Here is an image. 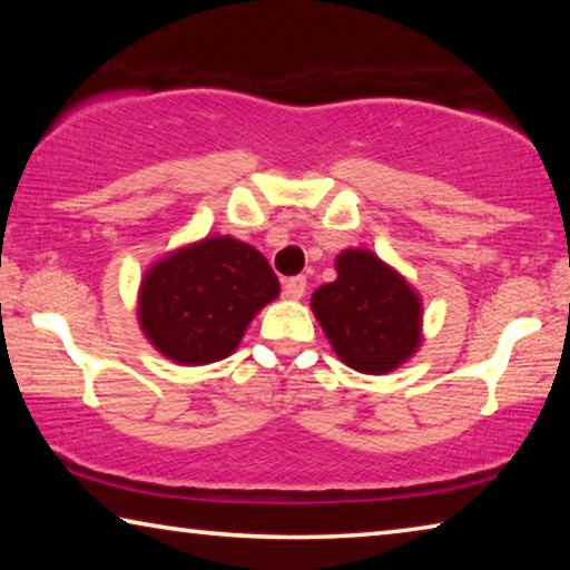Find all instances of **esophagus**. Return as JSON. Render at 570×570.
Returning <instances> with one entry per match:
<instances>
[{
    "instance_id": "1",
    "label": "esophagus",
    "mask_w": 570,
    "mask_h": 570,
    "mask_svg": "<svg viewBox=\"0 0 570 570\" xmlns=\"http://www.w3.org/2000/svg\"><path fill=\"white\" fill-rule=\"evenodd\" d=\"M304 292H306V278L304 276H292V278H286V282H284V296L292 298V302L302 298Z\"/></svg>"
}]
</instances>
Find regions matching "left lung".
Here are the masks:
<instances>
[{"label": "left lung", "instance_id": "8db88e82", "mask_svg": "<svg viewBox=\"0 0 570 570\" xmlns=\"http://www.w3.org/2000/svg\"><path fill=\"white\" fill-rule=\"evenodd\" d=\"M336 278L312 294V312L336 356L362 374H387L422 346V298L370 248H344Z\"/></svg>", "mask_w": 570, "mask_h": 570}]
</instances>
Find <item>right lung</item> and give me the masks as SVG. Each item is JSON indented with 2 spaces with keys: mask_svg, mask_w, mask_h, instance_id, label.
Returning <instances> with one entry per match:
<instances>
[{
  "mask_svg": "<svg viewBox=\"0 0 570 570\" xmlns=\"http://www.w3.org/2000/svg\"><path fill=\"white\" fill-rule=\"evenodd\" d=\"M282 292L262 250L234 236H206L168 250L138 288L146 340L183 366L226 360L266 304Z\"/></svg>",
  "mask_w": 570,
  "mask_h": 570,
  "instance_id": "1",
  "label": "right lung"
}]
</instances>
